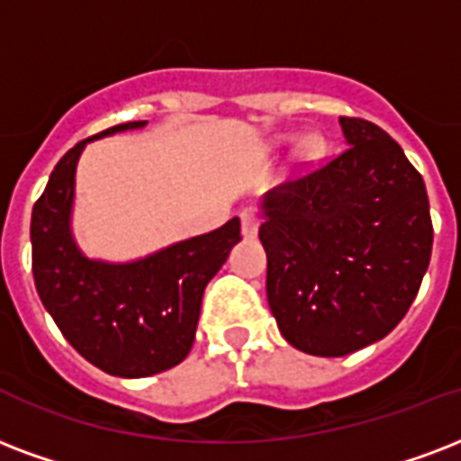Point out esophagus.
Here are the masks:
<instances>
[{
	"instance_id": "1",
	"label": "esophagus",
	"mask_w": 461,
	"mask_h": 461,
	"mask_svg": "<svg viewBox=\"0 0 461 461\" xmlns=\"http://www.w3.org/2000/svg\"><path fill=\"white\" fill-rule=\"evenodd\" d=\"M258 224H261V217H258V210H256V207H246V210H241V234H244V237H256Z\"/></svg>"
}]
</instances>
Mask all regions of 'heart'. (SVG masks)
Here are the masks:
<instances>
[{
  "mask_svg": "<svg viewBox=\"0 0 461 461\" xmlns=\"http://www.w3.org/2000/svg\"><path fill=\"white\" fill-rule=\"evenodd\" d=\"M324 152V142H321V137L319 135H307V137H302V142H300V154L302 157H319V154Z\"/></svg>",
  "mask_w": 461,
  "mask_h": 461,
  "instance_id": "b5f03b06",
  "label": "heart"
}]
</instances>
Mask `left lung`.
<instances>
[{
    "mask_svg": "<svg viewBox=\"0 0 461 461\" xmlns=\"http://www.w3.org/2000/svg\"><path fill=\"white\" fill-rule=\"evenodd\" d=\"M348 147L266 193L258 230L270 312L290 346L340 357L384 339L433 251L423 176L384 130L340 118Z\"/></svg>",
    "mask_w": 461,
    "mask_h": 461,
    "instance_id": "8db88e82",
    "label": "left lung"
}]
</instances>
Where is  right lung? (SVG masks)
Masks as SVG:
<instances>
[{"instance_id": "1", "label": "right lung", "mask_w": 461, "mask_h": 461, "mask_svg": "<svg viewBox=\"0 0 461 461\" xmlns=\"http://www.w3.org/2000/svg\"><path fill=\"white\" fill-rule=\"evenodd\" d=\"M122 122L77 142L52 168L31 215L33 280L69 346L115 377H149L191 353L207 283L241 239L239 217L132 263L91 261L79 251L69 217L75 171L86 142L135 130Z\"/></svg>"}]
</instances>
